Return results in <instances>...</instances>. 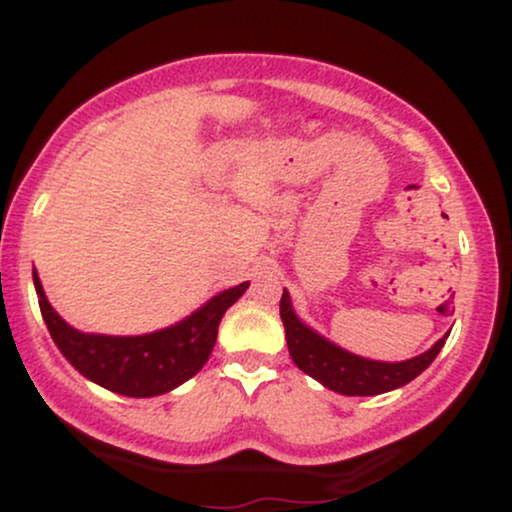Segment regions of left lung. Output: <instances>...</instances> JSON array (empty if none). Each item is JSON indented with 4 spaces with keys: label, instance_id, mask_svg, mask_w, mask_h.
Here are the masks:
<instances>
[{
    "label": "left lung",
    "instance_id": "obj_1",
    "mask_svg": "<svg viewBox=\"0 0 512 512\" xmlns=\"http://www.w3.org/2000/svg\"><path fill=\"white\" fill-rule=\"evenodd\" d=\"M281 322L286 330V344L289 354L305 375L315 378L327 390L339 392L346 397H373L404 387L416 375H421L431 366L433 358L440 354L450 332H445L431 349L424 354L407 358V361H373L351 351L342 349L320 332L305 325L293 310L289 291L284 289L279 303Z\"/></svg>",
    "mask_w": 512,
    "mask_h": 512
}]
</instances>
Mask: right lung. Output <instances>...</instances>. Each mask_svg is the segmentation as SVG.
<instances>
[{"label": "right lung", "mask_w": 512, "mask_h": 512, "mask_svg": "<svg viewBox=\"0 0 512 512\" xmlns=\"http://www.w3.org/2000/svg\"><path fill=\"white\" fill-rule=\"evenodd\" d=\"M33 284L52 342L86 380L115 395L156 397L187 383L204 368L216 344L221 317L248 291L250 281L216 293L175 325L129 337L76 330L52 308L35 269Z\"/></svg>", "instance_id": "obj_1"}]
</instances>
